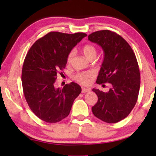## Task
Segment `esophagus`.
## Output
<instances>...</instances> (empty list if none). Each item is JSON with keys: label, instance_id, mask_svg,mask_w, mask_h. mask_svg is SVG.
I'll use <instances>...</instances> for the list:
<instances>
[{"label": "esophagus", "instance_id": "esophagus-1", "mask_svg": "<svg viewBox=\"0 0 156 156\" xmlns=\"http://www.w3.org/2000/svg\"><path fill=\"white\" fill-rule=\"evenodd\" d=\"M90 91V89H89V88H83L82 89V92H83V93H87V92H89Z\"/></svg>", "mask_w": 156, "mask_h": 156}]
</instances>
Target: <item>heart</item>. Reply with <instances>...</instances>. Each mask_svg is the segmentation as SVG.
Here are the masks:
<instances>
[{
	"mask_svg": "<svg viewBox=\"0 0 156 156\" xmlns=\"http://www.w3.org/2000/svg\"><path fill=\"white\" fill-rule=\"evenodd\" d=\"M82 51L84 54V56L86 57V58L88 60L95 59L97 55V49L92 44H85L83 46ZM73 57V51H71L68 54L67 57V63H71ZM94 77V74L91 72H78L76 73L73 76V79L76 80L78 83L87 85L91 83L92 80Z\"/></svg>",
	"mask_w": 156,
	"mask_h": 156,
	"instance_id": "b5f03b06",
	"label": "heart"
}]
</instances>
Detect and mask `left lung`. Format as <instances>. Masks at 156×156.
Returning a JSON list of instances; mask_svg holds the SVG:
<instances>
[{"instance_id": "left-lung-1", "label": "left lung", "mask_w": 156, "mask_h": 156, "mask_svg": "<svg viewBox=\"0 0 156 156\" xmlns=\"http://www.w3.org/2000/svg\"><path fill=\"white\" fill-rule=\"evenodd\" d=\"M88 39L104 51L97 84H112L107 92L92 89L98 98L91 108L92 112L105 122L116 123L131 113L138 100L140 86L138 61L127 42L113 31H95L89 34Z\"/></svg>"}]
</instances>
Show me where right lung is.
Instances as JSON below:
<instances>
[{"label":"right lung","instance_id":"right-lung-1","mask_svg":"<svg viewBox=\"0 0 156 156\" xmlns=\"http://www.w3.org/2000/svg\"><path fill=\"white\" fill-rule=\"evenodd\" d=\"M51 31L36 41L29 50L22 69L23 93L29 107L41 120L55 123L69 114L73 102L81 92L76 83L56 88L58 73L67 64V57L84 37Z\"/></svg>","mask_w":156,"mask_h":156}]
</instances>
